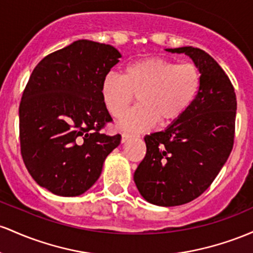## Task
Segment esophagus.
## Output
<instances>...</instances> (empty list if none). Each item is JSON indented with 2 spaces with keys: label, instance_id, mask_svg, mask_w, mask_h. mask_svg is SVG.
<instances>
[{
  "label": "esophagus",
  "instance_id": "34e87169",
  "mask_svg": "<svg viewBox=\"0 0 253 253\" xmlns=\"http://www.w3.org/2000/svg\"><path fill=\"white\" fill-rule=\"evenodd\" d=\"M134 137V135H129V134H123L122 135V143H126V141H129L130 138Z\"/></svg>",
  "mask_w": 253,
  "mask_h": 253
}]
</instances>
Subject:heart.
Listing matches in <instances>:
<instances>
[{"label": "heart", "mask_w": 253, "mask_h": 253, "mask_svg": "<svg viewBox=\"0 0 253 253\" xmlns=\"http://www.w3.org/2000/svg\"><path fill=\"white\" fill-rule=\"evenodd\" d=\"M201 72L194 63H174L150 57L129 64L124 75L109 73L104 76L100 94L113 117L127 111L138 94V106L121 119L118 126L126 131H144L177 121L200 92Z\"/></svg>", "instance_id": "b5f03b06"}]
</instances>
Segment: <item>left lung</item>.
<instances>
[{"label": "left lung", "mask_w": 253, "mask_h": 253, "mask_svg": "<svg viewBox=\"0 0 253 253\" xmlns=\"http://www.w3.org/2000/svg\"><path fill=\"white\" fill-rule=\"evenodd\" d=\"M165 50L192 59L201 72L200 92L177 121L144 137L147 153L134 181L147 202L174 207L202 195L226 164L233 148L237 98L228 76L206 51Z\"/></svg>", "instance_id": "1"}]
</instances>
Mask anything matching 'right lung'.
<instances>
[{"label": "right lung", "mask_w": 253, "mask_h": 253, "mask_svg": "<svg viewBox=\"0 0 253 253\" xmlns=\"http://www.w3.org/2000/svg\"><path fill=\"white\" fill-rule=\"evenodd\" d=\"M121 57L111 45L80 39L42 58L31 74L19 107L21 155L36 183L52 194H84L121 143V135L100 131L112 121L101 81Z\"/></svg>", "instance_id": "obj_1"}]
</instances>
